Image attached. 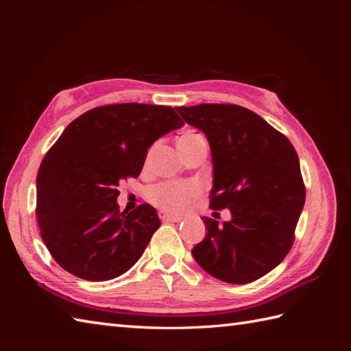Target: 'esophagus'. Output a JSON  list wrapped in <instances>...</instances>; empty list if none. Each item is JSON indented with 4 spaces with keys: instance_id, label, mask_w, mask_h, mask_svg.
I'll return each mask as SVG.
<instances>
[{
    "instance_id": "esophagus-1",
    "label": "esophagus",
    "mask_w": 351,
    "mask_h": 351,
    "mask_svg": "<svg viewBox=\"0 0 351 351\" xmlns=\"http://www.w3.org/2000/svg\"><path fill=\"white\" fill-rule=\"evenodd\" d=\"M159 218H161L162 221H169V222H178V221H182V219H183L182 217H178V215L167 214V212H164V210L159 212Z\"/></svg>"
}]
</instances>
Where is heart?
Instances as JSON below:
<instances>
[{
    "instance_id": "heart-1",
    "label": "heart",
    "mask_w": 351,
    "mask_h": 351,
    "mask_svg": "<svg viewBox=\"0 0 351 351\" xmlns=\"http://www.w3.org/2000/svg\"><path fill=\"white\" fill-rule=\"evenodd\" d=\"M200 134L195 130H186L178 136L177 145L178 147H186L193 145L200 139ZM199 186L195 183H159L149 189L147 197L158 208H162L169 212L183 210L189 202L199 193Z\"/></svg>"
}]
</instances>
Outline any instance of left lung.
I'll list each match as a JSON object with an SVG mask.
<instances>
[{"instance_id": "left-lung-1", "label": "left lung", "mask_w": 351, "mask_h": 351, "mask_svg": "<svg viewBox=\"0 0 351 351\" xmlns=\"http://www.w3.org/2000/svg\"><path fill=\"white\" fill-rule=\"evenodd\" d=\"M210 146L212 209H230L222 222L204 217L206 236L192 249L212 277L247 284L289 253L304 206L299 156L284 134L253 111L227 104L177 107Z\"/></svg>"}]
</instances>
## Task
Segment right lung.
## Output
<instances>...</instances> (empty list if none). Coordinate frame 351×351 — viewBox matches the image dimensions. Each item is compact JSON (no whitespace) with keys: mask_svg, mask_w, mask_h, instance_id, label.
I'll list each match as a JSON object with an SVG mask.
<instances>
[{"mask_svg":"<svg viewBox=\"0 0 351 351\" xmlns=\"http://www.w3.org/2000/svg\"><path fill=\"white\" fill-rule=\"evenodd\" d=\"M183 124L171 107L132 102L93 108L67 125L36 177L40 237L62 269L107 281L141 259L161 221L147 204L120 212L117 187L141 174L155 141Z\"/></svg>","mask_w":351,"mask_h":351,"instance_id":"1","label":"right lung"}]
</instances>
